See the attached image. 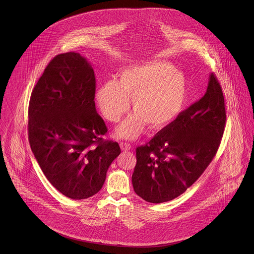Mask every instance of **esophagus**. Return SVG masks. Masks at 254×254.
Segmentation results:
<instances>
[{"mask_svg":"<svg viewBox=\"0 0 254 254\" xmlns=\"http://www.w3.org/2000/svg\"><path fill=\"white\" fill-rule=\"evenodd\" d=\"M120 146H121L122 150H124V151H127V150H129L131 148L130 144L125 143V142H121L120 143Z\"/></svg>","mask_w":254,"mask_h":254,"instance_id":"obj_1","label":"esophagus"}]
</instances>
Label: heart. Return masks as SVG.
I'll list each match as a JSON object with an SVG mask.
<instances>
[{
	"mask_svg": "<svg viewBox=\"0 0 254 254\" xmlns=\"http://www.w3.org/2000/svg\"><path fill=\"white\" fill-rule=\"evenodd\" d=\"M135 112L116 129V135L134 140L150 128H163L175 121L188 101V81L169 62L131 65L119 72V81L109 80L97 89L95 100L103 117L116 122L129 109Z\"/></svg>",
	"mask_w": 254,
	"mask_h": 254,
	"instance_id": "heart-1",
	"label": "heart"
}]
</instances>
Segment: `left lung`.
<instances>
[{"instance_id":"obj_1","label":"left lung","mask_w":254,"mask_h":254,"mask_svg":"<svg viewBox=\"0 0 254 254\" xmlns=\"http://www.w3.org/2000/svg\"><path fill=\"white\" fill-rule=\"evenodd\" d=\"M226 120L222 87L211 73L205 95L136 148L131 178L136 194L159 204L184 193L216 155Z\"/></svg>"}]
</instances>
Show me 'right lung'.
I'll return each mask as SVG.
<instances>
[{"instance_id":"1","label":"right lung","mask_w":254,"mask_h":254,"mask_svg":"<svg viewBox=\"0 0 254 254\" xmlns=\"http://www.w3.org/2000/svg\"><path fill=\"white\" fill-rule=\"evenodd\" d=\"M92 66L76 52L55 56L34 86L28 106V140L40 168L64 196L96 194L121 153L105 140L108 127L95 108Z\"/></svg>"}]
</instances>
